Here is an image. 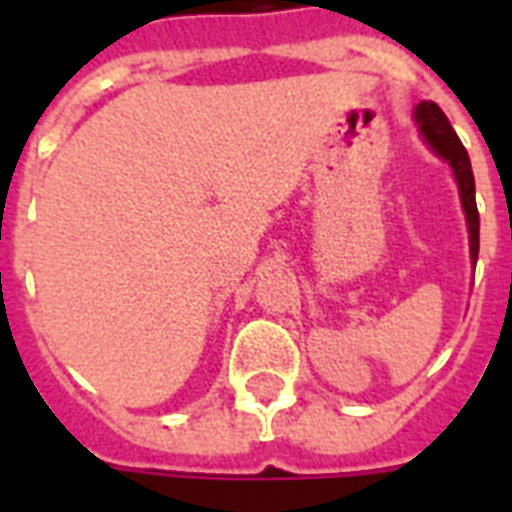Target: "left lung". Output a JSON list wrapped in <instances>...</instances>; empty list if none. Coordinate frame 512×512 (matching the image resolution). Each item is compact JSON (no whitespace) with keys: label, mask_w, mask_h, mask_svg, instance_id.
Returning <instances> with one entry per match:
<instances>
[{"label":"left lung","mask_w":512,"mask_h":512,"mask_svg":"<svg viewBox=\"0 0 512 512\" xmlns=\"http://www.w3.org/2000/svg\"><path fill=\"white\" fill-rule=\"evenodd\" d=\"M414 119L420 124L422 135L430 146L436 148L438 154L444 156L446 162L452 164L454 175H457V185H460L462 209L468 217L470 231V257L478 260V207H476V180H473V170H470L468 151L462 146V140L457 138V132L452 130V124L446 119V114L436 103H425L414 108Z\"/></svg>","instance_id":"8db88e82"}]
</instances>
